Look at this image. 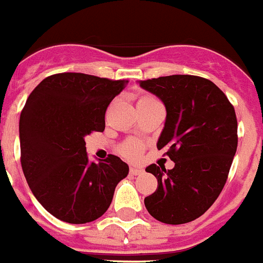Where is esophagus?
I'll list each match as a JSON object with an SVG mask.
<instances>
[{"label":"esophagus","instance_id":"obj_1","mask_svg":"<svg viewBox=\"0 0 263 263\" xmlns=\"http://www.w3.org/2000/svg\"><path fill=\"white\" fill-rule=\"evenodd\" d=\"M129 172H130V175L137 176V175H141V173L143 172V170H141V168H137V167H130Z\"/></svg>","mask_w":263,"mask_h":263}]
</instances>
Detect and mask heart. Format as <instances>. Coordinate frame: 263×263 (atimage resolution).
I'll return each mask as SVG.
<instances>
[{"instance_id": "1", "label": "heart", "mask_w": 263, "mask_h": 263, "mask_svg": "<svg viewBox=\"0 0 263 263\" xmlns=\"http://www.w3.org/2000/svg\"><path fill=\"white\" fill-rule=\"evenodd\" d=\"M158 99L153 95H143L141 96L138 103H151L156 102ZM142 151H143V144L141 142L136 141V139H127L126 142L121 144L119 147V153L125 158L130 159V160H137L141 158Z\"/></svg>"}]
</instances>
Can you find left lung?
<instances>
[{
  "label": "left lung",
  "instance_id": "left-lung-1",
  "mask_svg": "<svg viewBox=\"0 0 263 263\" xmlns=\"http://www.w3.org/2000/svg\"><path fill=\"white\" fill-rule=\"evenodd\" d=\"M167 109L158 148L175 161L172 170L151 164L158 189L144 198L151 216L184 224L203 215L228 179L237 148V119L226 93L197 76H168L141 81Z\"/></svg>",
  "mask_w": 263,
  "mask_h": 263
}]
</instances>
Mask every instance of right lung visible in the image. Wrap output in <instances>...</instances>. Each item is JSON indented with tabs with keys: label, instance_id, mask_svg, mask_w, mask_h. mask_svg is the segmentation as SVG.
I'll list each match as a JSON object with an SVG mask.
<instances>
[{
	"label": "right lung",
	"instance_id": "obj_1",
	"mask_svg": "<svg viewBox=\"0 0 263 263\" xmlns=\"http://www.w3.org/2000/svg\"><path fill=\"white\" fill-rule=\"evenodd\" d=\"M127 82L59 73L27 98L19 120L22 170L36 199L60 220L83 224L100 218L129 173L119 156L88 163L84 142L104 130L108 105Z\"/></svg>",
	"mask_w": 263,
	"mask_h": 263
}]
</instances>
